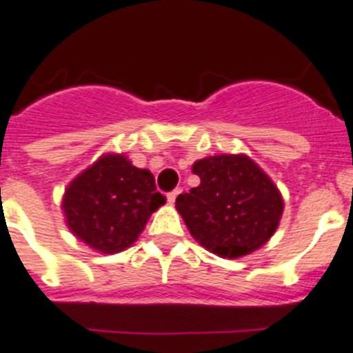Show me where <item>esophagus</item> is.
<instances>
[{"label": "esophagus", "mask_w": 353, "mask_h": 353, "mask_svg": "<svg viewBox=\"0 0 353 353\" xmlns=\"http://www.w3.org/2000/svg\"><path fill=\"white\" fill-rule=\"evenodd\" d=\"M179 196V190H174V192H170V194H168L167 196V201L170 203V205H174V203H176V197Z\"/></svg>", "instance_id": "1"}]
</instances>
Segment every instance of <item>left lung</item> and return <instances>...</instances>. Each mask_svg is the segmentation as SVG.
I'll use <instances>...</instances> for the list:
<instances>
[{"label":"left lung","instance_id":"8db88e82","mask_svg":"<svg viewBox=\"0 0 353 353\" xmlns=\"http://www.w3.org/2000/svg\"><path fill=\"white\" fill-rule=\"evenodd\" d=\"M192 172L201 183L179 194L176 208L192 237L206 250L237 259L274 236L285 203L254 159L245 154L208 156L194 163Z\"/></svg>","mask_w":353,"mask_h":353}]
</instances>
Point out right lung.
<instances>
[{"instance_id":"1","label":"right lung","mask_w":353,"mask_h":353,"mask_svg":"<svg viewBox=\"0 0 353 353\" xmlns=\"http://www.w3.org/2000/svg\"><path fill=\"white\" fill-rule=\"evenodd\" d=\"M165 201L150 170L134 167L125 154L108 152L70 181L61 210L79 241L99 254H117L137 241Z\"/></svg>"}]
</instances>
